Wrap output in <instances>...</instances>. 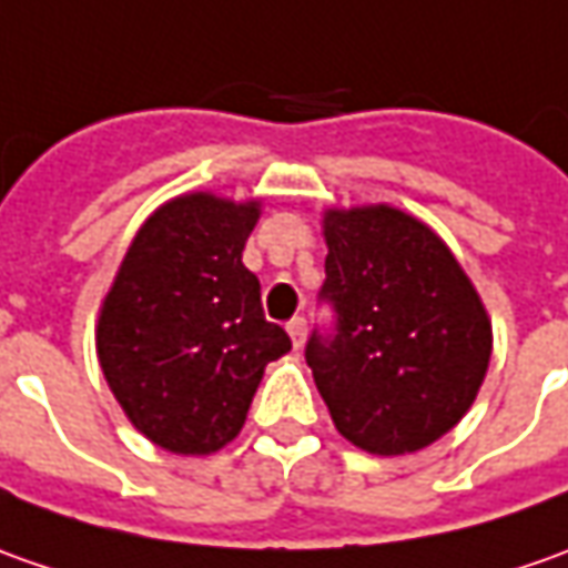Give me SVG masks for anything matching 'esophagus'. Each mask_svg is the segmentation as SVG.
I'll return each mask as SVG.
<instances>
[{
  "instance_id": "esophagus-1",
  "label": "esophagus",
  "mask_w": 568,
  "mask_h": 568,
  "mask_svg": "<svg viewBox=\"0 0 568 568\" xmlns=\"http://www.w3.org/2000/svg\"><path fill=\"white\" fill-rule=\"evenodd\" d=\"M285 329H288V335H292V345L301 348V345H304V335H307V320H304V316H292Z\"/></svg>"
}]
</instances>
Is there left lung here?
<instances>
[{
  "label": "left lung",
  "instance_id": "1",
  "mask_svg": "<svg viewBox=\"0 0 568 568\" xmlns=\"http://www.w3.org/2000/svg\"><path fill=\"white\" fill-rule=\"evenodd\" d=\"M326 280L304 361L335 429L369 454L432 445L476 400L491 361V323L457 257L426 223L395 207L329 211Z\"/></svg>",
  "mask_w": 568,
  "mask_h": 568
}]
</instances>
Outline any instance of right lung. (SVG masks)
I'll return each instance as SVG.
<instances>
[{"label":"right lung","mask_w":568,"mask_h":568,"mask_svg":"<svg viewBox=\"0 0 568 568\" xmlns=\"http://www.w3.org/2000/svg\"><path fill=\"white\" fill-rule=\"evenodd\" d=\"M257 204L186 195L142 223L99 316V364L145 438L173 454L233 442L264 366L292 348L242 264Z\"/></svg>","instance_id":"right-lung-1"}]
</instances>
